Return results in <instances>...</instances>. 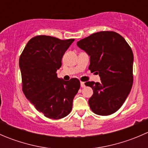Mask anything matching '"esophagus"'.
<instances>
[{
  "instance_id": "esophagus-1",
  "label": "esophagus",
  "mask_w": 148,
  "mask_h": 148,
  "mask_svg": "<svg viewBox=\"0 0 148 148\" xmlns=\"http://www.w3.org/2000/svg\"><path fill=\"white\" fill-rule=\"evenodd\" d=\"M81 86L82 88L85 87V84H84V82H81Z\"/></svg>"
}]
</instances>
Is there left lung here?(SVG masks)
<instances>
[{
    "label": "left lung",
    "instance_id": "8db88e82",
    "mask_svg": "<svg viewBox=\"0 0 148 148\" xmlns=\"http://www.w3.org/2000/svg\"><path fill=\"white\" fill-rule=\"evenodd\" d=\"M90 56L89 69L99 74L100 82H87L93 89L89 98L91 110L107 116L122 107L133 83V53L125 38L114 31L95 33L77 42Z\"/></svg>",
    "mask_w": 148,
    "mask_h": 148
}]
</instances>
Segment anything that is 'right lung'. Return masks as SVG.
Returning a JSON list of instances; mask_svg holds the SVG:
<instances>
[{
  "label": "right lung",
  "mask_w": 148,
  "mask_h": 148,
  "mask_svg": "<svg viewBox=\"0 0 148 148\" xmlns=\"http://www.w3.org/2000/svg\"><path fill=\"white\" fill-rule=\"evenodd\" d=\"M74 41L36 36L28 41L19 58L23 93L48 118L59 120L68 115L80 88L78 79L64 81L56 74L64 54Z\"/></svg>",
  "instance_id": "add662e5"
}]
</instances>
